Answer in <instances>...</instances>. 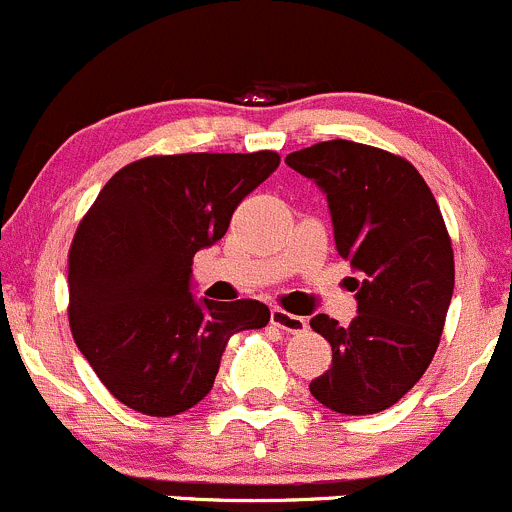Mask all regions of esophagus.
I'll return each instance as SVG.
<instances>
[{
    "mask_svg": "<svg viewBox=\"0 0 512 512\" xmlns=\"http://www.w3.org/2000/svg\"><path fill=\"white\" fill-rule=\"evenodd\" d=\"M271 323L276 328H281V331H286V333L306 331V318L293 316V313L283 311V308H273V311H271Z\"/></svg>",
    "mask_w": 512,
    "mask_h": 512,
    "instance_id": "obj_1",
    "label": "esophagus"
}]
</instances>
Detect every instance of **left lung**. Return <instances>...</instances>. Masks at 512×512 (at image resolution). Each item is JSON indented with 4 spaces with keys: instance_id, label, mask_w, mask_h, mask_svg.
Masks as SVG:
<instances>
[{
    "instance_id": "left-lung-1",
    "label": "left lung",
    "mask_w": 512,
    "mask_h": 512,
    "mask_svg": "<svg viewBox=\"0 0 512 512\" xmlns=\"http://www.w3.org/2000/svg\"><path fill=\"white\" fill-rule=\"evenodd\" d=\"M286 164L326 194L338 256L356 271L351 326L311 318L333 361L308 388L336 413H381L421 381L440 343L455 283L443 214L416 166L376 146L321 141Z\"/></svg>"
}]
</instances>
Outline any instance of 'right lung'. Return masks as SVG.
I'll list each match as a JSON object with an SVG mask.
<instances>
[{
	"instance_id": "right-lung-1",
	"label": "right lung",
	"mask_w": 512,
	"mask_h": 512,
	"mask_svg": "<svg viewBox=\"0 0 512 512\" xmlns=\"http://www.w3.org/2000/svg\"><path fill=\"white\" fill-rule=\"evenodd\" d=\"M278 164L276 151L146 156L99 191L69 249V326L116 401L179 416L211 391L229 338L266 326L261 301L191 296V263Z\"/></svg>"
}]
</instances>
